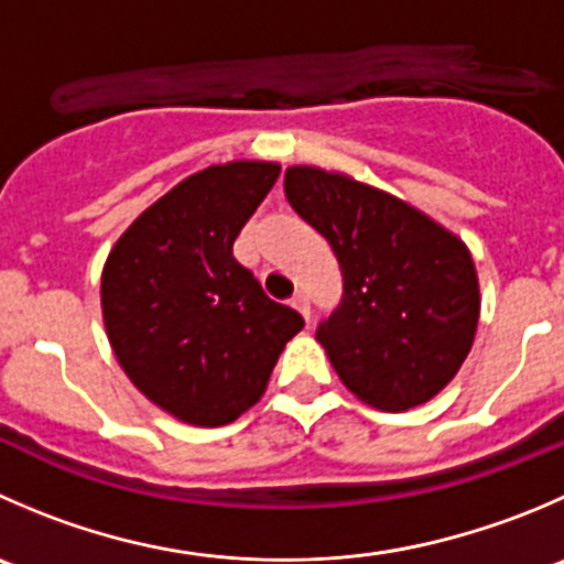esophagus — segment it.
Returning <instances> with one entry per match:
<instances>
[{
	"mask_svg": "<svg viewBox=\"0 0 564 564\" xmlns=\"http://www.w3.org/2000/svg\"><path fill=\"white\" fill-rule=\"evenodd\" d=\"M292 305H294V308L300 311V314L305 316V322L311 319V303H308V294H305V292H294Z\"/></svg>",
	"mask_w": 564,
	"mask_h": 564,
	"instance_id": "34e87169",
	"label": "esophagus"
}]
</instances>
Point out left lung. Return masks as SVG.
<instances>
[{"mask_svg":"<svg viewBox=\"0 0 564 564\" xmlns=\"http://www.w3.org/2000/svg\"><path fill=\"white\" fill-rule=\"evenodd\" d=\"M292 209L330 242L341 300L316 327L344 386L382 410L433 399L466 360L479 283L466 245L393 195L319 167H289Z\"/></svg>","mask_w":564,"mask_h":564,"instance_id":"8db88e82","label":"left lung"}]
</instances>
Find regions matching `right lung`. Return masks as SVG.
I'll list each match as a JSON object with an SVG mask.
<instances>
[{
  "mask_svg": "<svg viewBox=\"0 0 564 564\" xmlns=\"http://www.w3.org/2000/svg\"><path fill=\"white\" fill-rule=\"evenodd\" d=\"M281 167L228 162L184 178L137 217L101 275L115 358L145 397L195 427L256 404L303 316L267 297L234 239Z\"/></svg>",
  "mask_w": 564,
  "mask_h": 564,
  "instance_id": "add662e5",
  "label": "right lung"
}]
</instances>
